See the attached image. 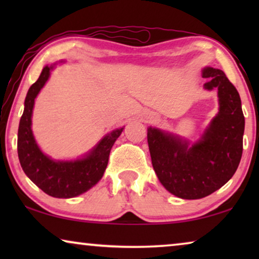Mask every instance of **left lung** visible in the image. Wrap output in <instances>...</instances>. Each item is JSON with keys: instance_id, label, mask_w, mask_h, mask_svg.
<instances>
[{"instance_id": "1", "label": "left lung", "mask_w": 259, "mask_h": 259, "mask_svg": "<svg viewBox=\"0 0 259 259\" xmlns=\"http://www.w3.org/2000/svg\"><path fill=\"white\" fill-rule=\"evenodd\" d=\"M206 90H218L219 112L192 146L157 128L147 130L152 165L165 189L183 199H200L231 179L243 153L245 119L239 93L224 72L207 67Z\"/></svg>"}]
</instances>
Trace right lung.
<instances>
[{
  "mask_svg": "<svg viewBox=\"0 0 259 259\" xmlns=\"http://www.w3.org/2000/svg\"><path fill=\"white\" fill-rule=\"evenodd\" d=\"M53 67L46 66L28 91L17 134V153L24 173L45 193L55 198H73L86 192L102 178L111 148L123 128L107 134L86 158L75 161H54L40 151L31 132L34 101Z\"/></svg>",
  "mask_w": 259,
  "mask_h": 259,
  "instance_id": "1",
  "label": "right lung"
}]
</instances>
